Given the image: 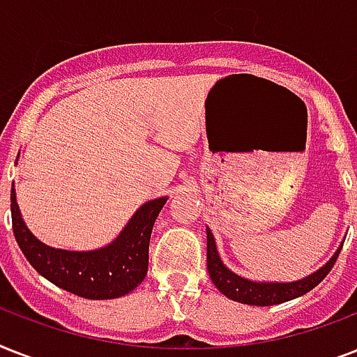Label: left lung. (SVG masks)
<instances>
[{
  "label": "left lung",
  "instance_id": "8db88e82",
  "mask_svg": "<svg viewBox=\"0 0 357 357\" xmlns=\"http://www.w3.org/2000/svg\"><path fill=\"white\" fill-rule=\"evenodd\" d=\"M207 234V271H209V278L215 283V287L228 296L229 300L241 302V304L250 305H276L289 302V300L298 298L313 287H317L319 283L326 278V274L332 271V266L335 265L341 246L335 250V254L319 268V271L311 272L310 276L296 280V282H254L248 278H243L235 274L234 271H229L228 266L224 265V261L220 259V254L217 250V243L213 237L211 229L206 228Z\"/></svg>",
  "mask_w": 357,
  "mask_h": 357
}]
</instances>
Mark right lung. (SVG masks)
<instances>
[{
    "label": "right lung",
    "instance_id": "add662e5",
    "mask_svg": "<svg viewBox=\"0 0 357 357\" xmlns=\"http://www.w3.org/2000/svg\"><path fill=\"white\" fill-rule=\"evenodd\" d=\"M167 200V196H161L146 202L129 218L119 237L102 248L77 252L47 246L31 234L20 213L13 185V231L31 266L53 285L83 298H119L131 293L146 278L151 229Z\"/></svg>",
    "mask_w": 357,
    "mask_h": 357
}]
</instances>
